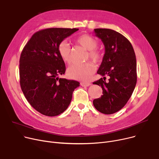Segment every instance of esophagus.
I'll return each mask as SVG.
<instances>
[{"label":"esophagus","instance_id":"obj_1","mask_svg":"<svg viewBox=\"0 0 159 159\" xmlns=\"http://www.w3.org/2000/svg\"><path fill=\"white\" fill-rule=\"evenodd\" d=\"M91 84L90 82H82L80 83V85L83 87H88L89 86H90Z\"/></svg>","mask_w":159,"mask_h":159}]
</instances>
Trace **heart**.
<instances>
[{
    "label": "heart",
    "mask_w": 159,
    "mask_h": 159,
    "mask_svg": "<svg viewBox=\"0 0 159 159\" xmlns=\"http://www.w3.org/2000/svg\"><path fill=\"white\" fill-rule=\"evenodd\" d=\"M75 43L88 50V57L95 62H98L102 57V53L96 48L98 45L97 40L92 36L88 34L82 35L75 40ZM58 53L61 59L66 63L71 61V48L66 41H62L58 46ZM95 71L94 64L88 62L85 64L73 65L68 68L67 75L70 79L82 81L88 80Z\"/></svg>",
    "instance_id": "obj_1"
}]
</instances>
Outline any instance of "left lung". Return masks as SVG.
<instances>
[{
  "mask_svg": "<svg viewBox=\"0 0 159 159\" xmlns=\"http://www.w3.org/2000/svg\"><path fill=\"white\" fill-rule=\"evenodd\" d=\"M105 48L102 63L97 73L104 77L93 84L101 86L102 96L94 99L98 111L110 115L120 110L131 97L137 83V61L130 42L117 31L110 29L94 30ZM106 75L110 77L105 82Z\"/></svg>",
  "mask_w": 159,
  "mask_h": 159,
  "instance_id": "obj_1",
  "label": "left lung"
}]
</instances>
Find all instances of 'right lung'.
Returning a JSON list of instances; mask_svg holds the SVG:
<instances>
[{
    "instance_id": "obj_1",
    "label": "right lung",
    "mask_w": 159,
    "mask_h": 159,
    "mask_svg": "<svg viewBox=\"0 0 159 159\" xmlns=\"http://www.w3.org/2000/svg\"><path fill=\"white\" fill-rule=\"evenodd\" d=\"M77 28H48L33 35L20 58V84L31 106L46 116H54L69 106L73 91L80 83L59 78L66 66L58 53L61 42Z\"/></svg>"
}]
</instances>
